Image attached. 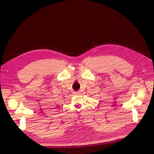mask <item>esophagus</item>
<instances>
[{"label": "esophagus", "mask_w": 154, "mask_h": 154, "mask_svg": "<svg viewBox=\"0 0 154 154\" xmlns=\"http://www.w3.org/2000/svg\"><path fill=\"white\" fill-rule=\"evenodd\" d=\"M74 94L75 95H79L80 94V91H76V92H74Z\"/></svg>", "instance_id": "obj_1"}]
</instances>
